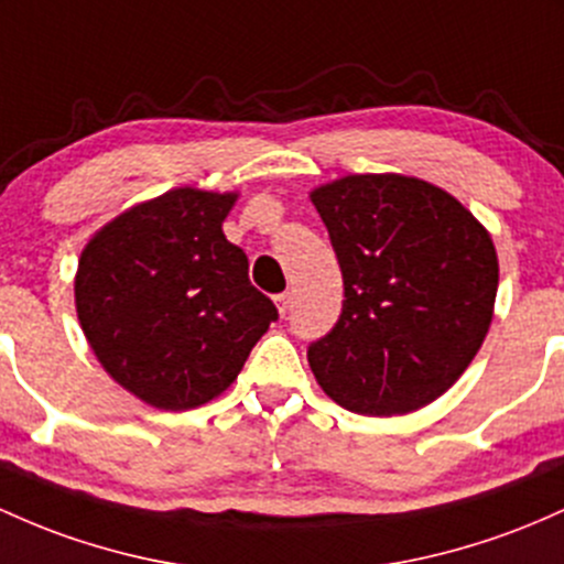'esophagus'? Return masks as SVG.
<instances>
[{
    "label": "esophagus",
    "instance_id": "obj_1",
    "mask_svg": "<svg viewBox=\"0 0 564 564\" xmlns=\"http://www.w3.org/2000/svg\"><path fill=\"white\" fill-rule=\"evenodd\" d=\"M275 305H278V313L286 315L289 307H292V294H289V292L278 294V296H275Z\"/></svg>",
    "mask_w": 564,
    "mask_h": 564
}]
</instances>
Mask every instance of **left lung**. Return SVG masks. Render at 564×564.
Instances as JSON below:
<instances>
[{
	"instance_id": "1",
	"label": "left lung",
	"mask_w": 564,
	"mask_h": 564,
	"mask_svg": "<svg viewBox=\"0 0 564 564\" xmlns=\"http://www.w3.org/2000/svg\"><path fill=\"white\" fill-rule=\"evenodd\" d=\"M345 300L307 361L350 412H414L468 369L498 294V253L449 192L401 173H352L311 192Z\"/></svg>"
}]
</instances>
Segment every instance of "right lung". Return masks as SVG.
<instances>
[{"label":"right lung","mask_w":564,"mask_h":564,"mask_svg":"<svg viewBox=\"0 0 564 564\" xmlns=\"http://www.w3.org/2000/svg\"><path fill=\"white\" fill-rule=\"evenodd\" d=\"M235 200L171 189L104 225L79 257L74 302L93 352L158 410H195L227 391L278 318L221 232Z\"/></svg>","instance_id":"add662e5"}]
</instances>
